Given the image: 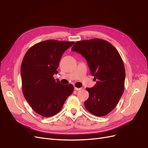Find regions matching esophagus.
<instances>
[{
  "instance_id": "34e87169",
  "label": "esophagus",
  "mask_w": 148,
  "mask_h": 148,
  "mask_svg": "<svg viewBox=\"0 0 148 148\" xmlns=\"http://www.w3.org/2000/svg\"><path fill=\"white\" fill-rule=\"evenodd\" d=\"M82 89V88H77V87H74V90L76 91H79Z\"/></svg>"
}]
</instances>
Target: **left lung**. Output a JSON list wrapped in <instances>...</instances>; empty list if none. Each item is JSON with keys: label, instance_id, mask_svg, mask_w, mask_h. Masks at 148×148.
<instances>
[{"label": "left lung", "instance_id": "1", "mask_svg": "<svg viewBox=\"0 0 148 148\" xmlns=\"http://www.w3.org/2000/svg\"><path fill=\"white\" fill-rule=\"evenodd\" d=\"M71 50L86 58L97 80L93 88H86L89 97L84 106L93 115H107L118 104L125 88V69L120 55L111 43L100 39L77 41Z\"/></svg>", "mask_w": 148, "mask_h": 148}]
</instances>
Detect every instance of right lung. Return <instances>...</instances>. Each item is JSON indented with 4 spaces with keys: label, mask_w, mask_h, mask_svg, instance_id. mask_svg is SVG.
<instances>
[{
    "label": "right lung",
    "mask_w": 148,
    "mask_h": 148,
    "mask_svg": "<svg viewBox=\"0 0 148 148\" xmlns=\"http://www.w3.org/2000/svg\"><path fill=\"white\" fill-rule=\"evenodd\" d=\"M74 42L47 40L28 50L21 65L22 91L34 111L51 117L60 111L67 97L73 92L72 84H62L53 75L63 53Z\"/></svg>",
    "instance_id": "add662e5"
}]
</instances>
